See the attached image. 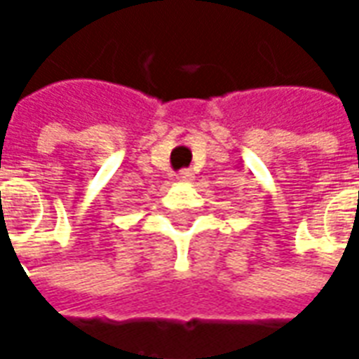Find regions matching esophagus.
Here are the masks:
<instances>
[{"mask_svg": "<svg viewBox=\"0 0 359 359\" xmlns=\"http://www.w3.org/2000/svg\"><path fill=\"white\" fill-rule=\"evenodd\" d=\"M192 179H194V175H192V171H188V169L177 172V180L179 182H192Z\"/></svg>", "mask_w": 359, "mask_h": 359, "instance_id": "1", "label": "esophagus"}]
</instances>
